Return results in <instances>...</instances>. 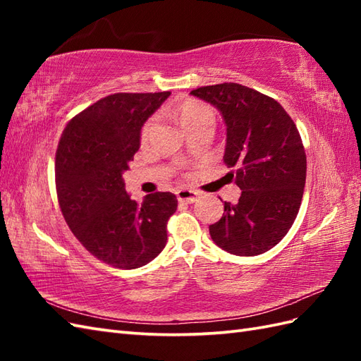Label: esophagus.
I'll use <instances>...</instances> for the list:
<instances>
[{"label":"esophagus","mask_w":361,"mask_h":361,"mask_svg":"<svg viewBox=\"0 0 361 361\" xmlns=\"http://www.w3.org/2000/svg\"><path fill=\"white\" fill-rule=\"evenodd\" d=\"M198 197H200V194L192 189L183 188V189L176 190V198H178V202H183V203H194V202H197Z\"/></svg>","instance_id":"1"}]
</instances>
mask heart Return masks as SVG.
Segmentation results:
<instances>
[{"label": "heart", "instance_id": "obj_1", "mask_svg": "<svg viewBox=\"0 0 361 361\" xmlns=\"http://www.w3.org/2000/svg\"><path fill=\"white\" fill-rule=\"evenodd\" d=\"M178 118L183 128L186 130L190 126L198 124V122L214 121V113L206 104L189 99V101H185L178 106ZM150 128H152V121L147 122L142 128V140H145V137L149 136Z\"/></svg>", "mask_w": 361, "mask_h": 361}]
</instances>
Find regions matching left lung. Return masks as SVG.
I'll use <instances>...</instances> for the list:
<instances>
[{
    "label": "left lung",
    "instance_id": "8db88e82",
    "mask_svg": "<svg viewBox=\"0 0 361 361\" xmlns=\"http://www.w3.org/2000/svg\"><path fill=\"white\" fill-rule=\"evenodd\" d=\"M216 106L226 126L224 161L237 166L239 203L225 202L209 226L214 243L235 256H257L278 245L301 206L307 159L295 122L282 105L239 83L190 91Z\"/></svg>",
    "mask_w": 361,
    "mask_h": 361
}]
</instances>
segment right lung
Returning <instances> with one entry per match:
<instances>
[{"label":"right lung","mask_w":361,"mask_h":361,"mask_svg":"<svg viewBox=\"0 0 361 361\" xmlns=\"http://www.w3.org/2000/svg\"><path fill=\"white\" fill-rule=\"evenodd\" d=\"M169 96L171 91L106 96L68 122L59 141L56 186L66 224L91 255L116 268L133 270L155 259L178 206L171 192L137 203L122 180L140 149L142 126Z\"/></svg>","instance_id":"add662e5"}]
</instances>
